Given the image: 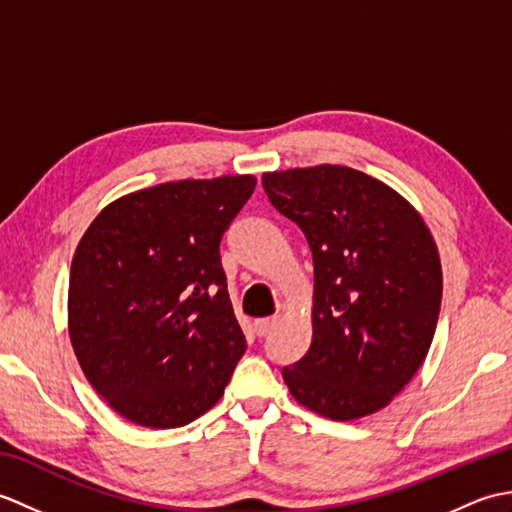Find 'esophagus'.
Here are the masks:
<instances>
[{
  "label": "esophagus",
  "instance_id": "34e87169",
  "mask_svg": "<svg viewBox=\"0 0 512 512\" xmlns=\"http://www.w3.org/2000/svg\"><path fill=\"white\" fill-rule=\"evenodd\" d=\"M277 317H268V319H259V321H255V334L257 336H266V334H270L275 330V325H277Z\"/></svg>",
  "mask_w": 512,
  "mask_h": 512
}]
</instances>
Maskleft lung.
Wrapping results in <instances>:
<instances>
[{
	"label": "left lung",
	"mask_w": 512,
	"mask_h": 512,
	"mask_svg": "<svg viewBox=\"0 0 512 512\" xmlns=\"http://www.w3.org/2000/svg\"><path fill=\"white\" fill-rule=\"evenodd\" d=\"M270 204L308 239L312 345L281 369L290 394L330 420L387 407L427 356L442 301L436 242L387 184L339 165L262 176Z\"/></svg>",
	"instance_id": "left-lung-1"
}]
</instances>
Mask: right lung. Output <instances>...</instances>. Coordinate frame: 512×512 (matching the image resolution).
Returning a JSON list of instances; mask_svg holds the SVG:
<instances>
[{
  "mask_svg": "<svg viewBox=\"0 0 512 512\" xmlns=\"http://www.w3.org/2000/svg\"><path fill=\"white\" fill-rule=\"evenodd\" d=\"M253 176L178 180L96 215L70 268L68 325L90 385L149 429H176L222 398L246 352L220 259Z\"/></svg>",
  "mask_w": 512,
  "mask_h": 512,
  "instance_id": "right-lung-1",
  "label": "right lung"
}]
</instances>
